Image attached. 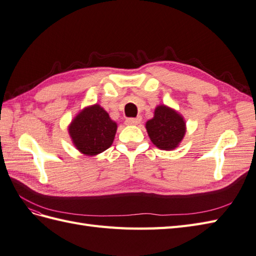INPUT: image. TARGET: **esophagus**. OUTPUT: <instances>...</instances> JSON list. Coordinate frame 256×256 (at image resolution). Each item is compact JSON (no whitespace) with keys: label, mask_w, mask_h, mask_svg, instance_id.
<instances>
[{"label":"esophagus","mask_w":256,"mask_h":256,"mask_svg":"<svg viewBox=\"0 0 256 256\" xmlns=\"http://www.w3.org/2000/svg\"><path fill=\"white\" fill-rule=\"evenodd\" d=\"M140 121H142L140 116L128 118V119L126 120V126H137V124L140 123Z\"/></svg>","instance_id":"obj_1"}]
</instances>
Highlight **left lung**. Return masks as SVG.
Returning a JSON list of instances; mask_svg holds the SVG:
<instances>
[{"mask_svg": "<svg viewBox=\"0 0 256 256\" xmlns=\"http://www.w3.org/2000/svg\"><path fill=\"white\" fill-rule=\"evenodd\" d=\"M146 130L154 146L162 150H173L184 138L186 123L178 111L160 104L154 109L152 119L146 122Z\"/></svg>", "mask_w": 256, "mask_h": 256, "instance_id": "8db88e82", "label": "left lung"}]
</instances>
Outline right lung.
I'll return each instance as SVG.
<instances>
[{"instance_id":"obj_1","label":"right lung","mask_w":256,"mask_h":256,"mask_svg":"<svg viewBox=\"0 0 256 256\" xmlns=\"http://www.w3.org/2000/svg\"><path fill=\"white\" fill-rule=\"evenodd\" d=\"M116 128L107 111L96 104L81 110L71 121L68 130L78 152L93 156L112 145Z\"/></svg>"}]
</instances>
